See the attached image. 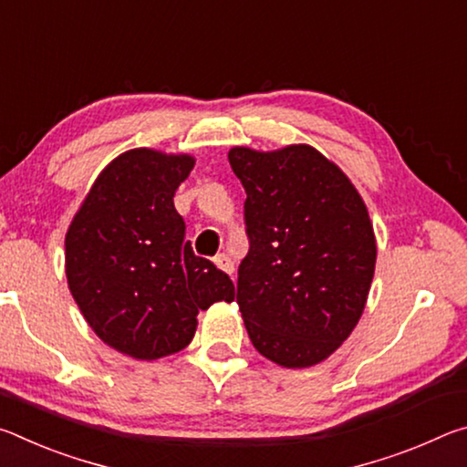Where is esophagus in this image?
Listing matches in <instances>:
<instances>
[{
    "mask_svg": "<svg viewBox=\"0 0 467 467\" xmlns=\"http://www.w3.org/2000/svg\"><path fill=\"white\" fill-rule=\"evenodd\" d=\"M214 264H216L218 270H223V272L233 275V272H234V262H233L231 257L226 255V253H220V255H216V257H214Z\"/></svg>",
    "mask_w": 467,
    "mask_h": 467,
    "instance_id": "obj_1",
    "label": "esophagus"
}]
</instances>
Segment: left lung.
Instances as JSON below:
<instances>
[{
    "label": "left lung",
    "instance_id": "1",
    "mask_svg": "<svg viewBox=\"0 0 467 467\" xmlns=\"http://www.w3.org/2000/svg\"><path fill=\"white\" fill-rule=\"evenodd\" d=\"M228 162L247 193L249 253L236 282L247 334L275 365H317L365 311L377 262L367 205L313 146H234Z\"/></svg>",
    "mask_w": 467,
    "mask_h": 467
}]
</instances>
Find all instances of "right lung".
<instances>
[{
  "instance_id": "1",
  "label": "right lung",
  "mask_w": 467,
  "mask_h": 467,
  "mask_svg": "<svg viewBox=\"0 0 467 467\" xmlns=\"http://www.w3.org/2000/svg\"><path fill=\"white\" fill-rule=\"evenodd\" d=\"M193 156L136 148L94 181L66 234L67 286L102 342L156 360L193 339L197 313L234 300L228 275L197 257L175 210Z\"/></svg>"
}]
</instances>
